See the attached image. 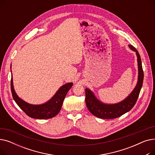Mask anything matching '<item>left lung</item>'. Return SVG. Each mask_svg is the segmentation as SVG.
Returning a JSON list of instances; mask_svg holds the SVG:
<instances>
[{
    "label": "left lung",
    "mask_w": 155,
    "mask_h": 155,
    "mask_svg": "<svg viewBox=\"0 0 155 155\" xmlns=\"http://www.w3.org/2000/svg\"><path fill=\"white\" fill-rule=\"evenodd\" d=\"M128 47L136 53L137 56L138 76L137 82L133 89L126 98L123 101L115 104H105L99 101L95 97L94 93L90 89L85 88V102L87 107L92 114L97 117L105 119H114L121 116L129 112L135 105L141 89L144 73L142 68V63L140 55L136 49L131 45H128Z\"/></svg>",
    "instance_id": "obj_1"
}]
</instances>
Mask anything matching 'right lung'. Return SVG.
Masks as SVG:
<instances>
[{
	"mask_svg": "<svg viewBox=\"0 0 155 155\" xmlns=\"http://www.w3.org/2000/svg\"><path fill=\"white\" fill-rule=\"evenodd\" d=\"M73 85L72 82L63 85L50 100L43 104H31L22 100L16 94L13 85L12 75H11V87L14 101L28 116L34 119H47L52 118L58 114L61 110L65 96Z\"/></svg>",
	"mask_w": 155,
	"mask_h": 155,
	"instance_id": "obj_1",
	"label": "right lung"
}]
</instances>
